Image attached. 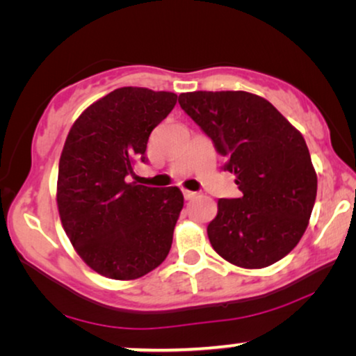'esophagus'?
I'll use <instances>...</instances> for the list:
<instances>
[{
    "label": "esophagus",
    "mask_w": 356,
    "mask_h": 356,
    "mask_svg": "<svg viewBox=\"0 0 356 356\" xmlns=\"http://www.w3.org/2000/svg\"><path fill=\"white\" fill-rule=\"evenodd\" d=\"M183 196H184V199H188V201H191V199L197 197V193L196 191H188V189H183Z\"/></svg>",
    "instance_id": "obj_1"
}]
</instances>
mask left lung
<instances>
[{
	"label": "left lung",
	"mask_w": 356,
	"mask_h": 356,
	"mask_svg": "<svg viewBox=\"0 0 356 356\" xmlns=\"http://www.w3.org/2000/svg\"><path fill=\"white\" fill-rule=\"evenodd\" d=\"M179 105L235 173L236 199H218L207 227L213 250L243 269L285 257L303 236L318 177L303 136L270 102L243 90L186 92Z\"/></svg>",
	"instance_id": "8db88e82"
}]
</instances>
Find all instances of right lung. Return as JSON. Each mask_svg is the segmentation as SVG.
<instances>
[{"mask_svg": "<svg viewBox=\"0 0 356 356\" xmlns=\"http://www.w3.org/2000/svg\"><path fill=\"white\" fill-rule=\"evenodd\" d=\"M177 99L173 92L121 87L87 106L70 129L58 168V212L77 254L97 274L134 280L168 256L181 191L128 183V177L138 160L147 162L149 136Z\"/></svg>", "mask_w": 356, "mask_h": 356, "instance_id": "add662e5", "label": "right lung"}]
</instances>
